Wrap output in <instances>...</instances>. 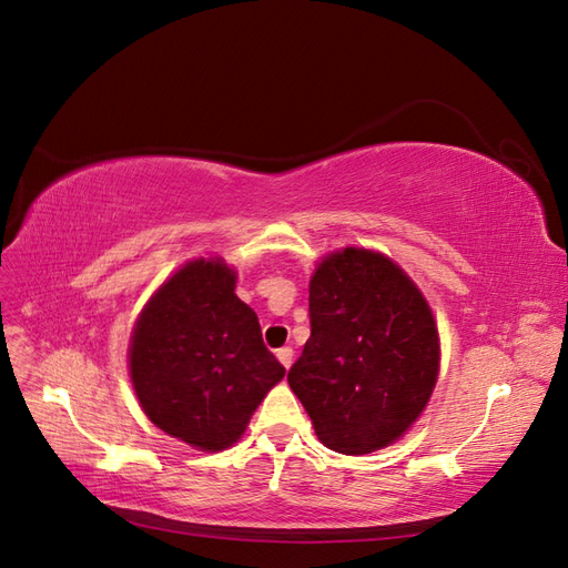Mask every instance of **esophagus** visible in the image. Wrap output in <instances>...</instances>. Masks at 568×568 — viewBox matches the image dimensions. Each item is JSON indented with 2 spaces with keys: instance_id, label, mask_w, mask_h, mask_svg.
I'll list each match as a JSON object with an SVG mask.
<instances>
[{
  "instance_id": "1",
  "label": "esophagus",
  "mask_w": 568,
  "mask_h": 568,
  "mask_svg": "<svg viewBox=\"0 0 568 568\" xmlns=\"http://www.w3.org/2000/svg\"><path fill=\"white\" fill-rule=\"evenodd\" d=\"M277 357H280V363L288 369L291 363H294V348H288V346L280 348V351H277Z\"/></svg>"
}]
</instances>
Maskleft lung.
<instances>
[{"label":"left lung","instance_id":"left-lung-1","mask_svg":"<svg viewBox=\"0 0 568 568\" xmlns=\"http://www.w3.org/2000/svg\"><path fill=\"white\" fill-rule=\"evenodd\" d=\"M438 363L432 307L390 257L367 248L324 257L288 386L326 448L367 455L398 440L432 398Z\"/></svg>","mask_w":568,"mask_h":568}]
</instances>
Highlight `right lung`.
<instances>
[{"mask_svg": "<svg viewBox=\"0 0 568 568\" xmlns=\"http://www.w3.org/2000/svg\"><path fill=\"white\" fill-rule=\"evenodd\" d=\"M234 286L220 257L186 263L144 305L130 341V376L146 417L209 453L242 438L286 372Z\"/></svg>", "mask_w": 568, "mask_h": 568, "instance_id": "1", "label": "right lung"}]
</instances>
